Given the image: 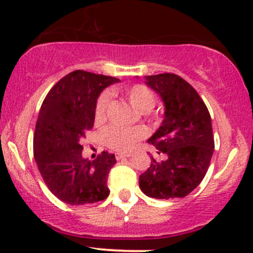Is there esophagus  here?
Returning <instances> with one entry per match:
<instances>
[{"mask_svg": "<svg viewBox=\"0 0 253 253\" xmlns=\"http://www.w3.org/2000/svg\"><path fill=\"white\" fill-rule=\"evenodd\" d=\"M129 157H131V154H120V153H117L116 154L117 160H121V159H125V158H129Z\"/></svg>", "mask_w": 253, "mask_h": 253, "instance_id": "esophagus-1", "label": "esophagus"}]
</instances>
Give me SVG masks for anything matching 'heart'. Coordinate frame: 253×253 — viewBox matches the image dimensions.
Instances as JSON below:
<instances>
[{"mask_svg":"<svg viewBox=\"0 0 253 253\" xmlns=\"http://www.w3.org/2000/svg\"><path fill=\"white\" fill-rule=\"evenodd\" d=\"M128 103L139 112H148L155 105V95L149 88L142 84H136L124 91ZM109 103V96L106 94L100 95L96 101L95 117L98 121L105 117L106 106ZM145 132L142 127H120L111 126L105 129L103 133V139L108 147L117 152L127 153L133 149L136 143L144 137Z\"/></svg>","mask_w":253,"mask_h":253,"instance_id":"heart-1","label":"heart"}]
</instances>
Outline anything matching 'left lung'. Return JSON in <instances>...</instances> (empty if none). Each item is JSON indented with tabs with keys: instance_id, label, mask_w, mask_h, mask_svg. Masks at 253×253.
I'll list each match as a JSON object with an SVG mask.
<instances>
[{
	"instance_id": "8db88e82",
	"label": "left lung",
	"mask_w": 253,
	"mask_h": 253,
	"mask_svg": "<svg viewBox=\"0 0 253 253\" xmlns=\"http://www.w3.org/2000/svg\"><path fill=\"white\" fill-rule=\"evenodd\" d=\"M144 81L164 104V120L148 143L168 158L158 163L152 157L139 176V187L158 200L183 198L202 182L209 168L214 152L211 115L193 86L178 76H144Z\"/></svg>"
}]
</instances>
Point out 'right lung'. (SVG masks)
Masks as SVG:
<instances>
[{"instance_id":"obj_1","label":"right lung","mask_w":253,"mask_h":253,"mask_svg":"<svg viewBox=\"0 0 253 253\" xmlns=\"http://www.w3.org/2000/svg\"><path fill=\"white\" fill-rule=\"evenodd\" d=\"M120 79L75 71L52 86L40 108L34 134V159L48 190L72 206L90 205L109 196L108 176L116 163L103 152L83 158L81 139L91 129L99 95Z\"/></svg>"}]
</instances>
